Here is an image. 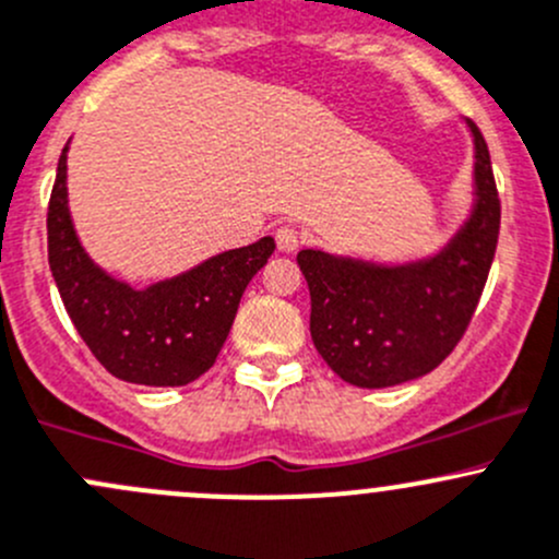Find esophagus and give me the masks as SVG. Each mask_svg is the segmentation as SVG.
I'll return each instance as SVG.
<instances>
[{
	"label": "esophagus",
	"instance_id": "esophagus-1",
	"mask_svg": "<svg viewBox=\"0 0 559 559\" xmlns=\"http://www.w3.org/2000/svg\"><path fill=\"white\" fill-rule=\"evenodd\" d=\"M274 239H277V247L282 252H296L298 245H301V234L293 225H280Z\"/></svg>",
	"mask_w": 559,
	"mask_h": 559
}]
</instances>
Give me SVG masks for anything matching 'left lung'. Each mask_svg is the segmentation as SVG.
<instances>
[{
    "label": "left lung",
    "mask_w": 559,
    "mask_h": 559,
    "mask_svg": "<svg viewBox=\"0 0 559 559\" xmlns=\"http://www.w3.org/2000/svg\"><path fill=\"white\" fill-rule=\"evenodd\" d=\"M473 209L435 255L407 263L301 250L309 331L323 361L358 389H389L432 372L456 347L478 307L500 234L489 148L473 121Z\"/></svg>",
    "instance_id": "1"
}]
</instances>
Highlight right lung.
I'll return each mask as SVG.
<instances>
[{
	"label": "right lung",
	"instance_id": "obj_1",
	"mask_svg": "<svg viewBox=\"0 0 559 559\" xmlns=\"http://www.w3.org/2000/svg\"><path fill=\"white\" fill-rule=\"evenodd\" d=\"M68 148L48 203V263L70 320L114 378L138 385L192 383L217 361L245 287L277 245L263 236L138 290L103 272L81 247L68 206Z\"/></svg>",
	"mask_w": 559,
	"mask_h": 559
}]
</instances>
